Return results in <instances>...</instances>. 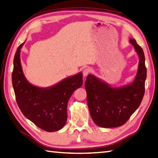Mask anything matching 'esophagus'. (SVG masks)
<instances>
[{
    "instance_id": "esophagus-1",
    "label": "esophagus",
    "mask_w": 158,
    "mask_h": 158,
    "mask_svg": "<svg viewBox=\"0 0 158 158\" xmlns=\"http://www.w3.org/2000/svg\"><path fill=\"white\" fill-rule=\"evenodd\" d=\"M90 72V69L89 68H85L83 70V76L84 77H86Z\"/></svg>"
}]
</instances>
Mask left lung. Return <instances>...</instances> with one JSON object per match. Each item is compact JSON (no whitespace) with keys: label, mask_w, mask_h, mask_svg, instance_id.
Instances as JSON below:
<instances>
[{"label":"left lung","mask_w":158,"mask_h":158,"mask_svg":"<svg viewBox=\"0 0 158 158\" xmlns=\"http://www.w3.org/2000/svg\"><path fill=\"white\" fill-rule=\"evenodd\" d=\"M129 42L139 58L138 71L133 82L113 87L94 75L86 77L85 86L87 104L93 122L100 127L115 128L124 124L137 110L144 96L147 78L144 52L134 38H130Z\"/></svg>","instance_id":"obj_1"}]
</instances>
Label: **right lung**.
<instances>
[{
    "label": "right lung",
    "instance_id": "add662e5",
    "mask_svg": "<svg viewBox=\"0 0 158 158\" xmlns=\"http://www.w3.org/2000/svg\"><path fill=\"white\" fill-rule=\"evenodd\" d=\"M24 43L17 48L13 59L12 84L17 105L24 116L38 128L47 132L59 131L67 122L69 98L82 85V73L46 88L31 85L24 76L21 64L20 52Z\"/></svg>",
    "mask_w": 158,
    "mask_h": 158
}]
</instances>
